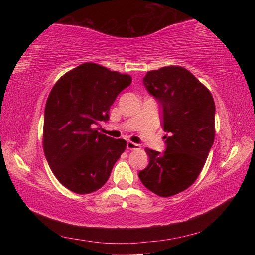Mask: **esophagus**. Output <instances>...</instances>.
Returning <instances> with one entry per match:
<instances>
[{"label":"esophagus","mask_w":255,"mask_h":255,"mask_svg":"<svg viewBox=\"0 0 255 255\" xmlns=\"http://www.w3.org/2000/svg\"><path fill=\"white\" fill-rule=\"evenodd\" d=\"M127 148L133 150V149H139L140 148V145L139 144H136V143H132V141H127Z\"/></svg>","instance_id":"obj_1"}]
</instances>
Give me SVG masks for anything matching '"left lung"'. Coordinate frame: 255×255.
I'll list each match as a JSON object with an SVG mask.
<instances>
[{"mask_svg":"<svg viewBox=\"0 0 255 255\" xmlns=\"http://www.w3.org/2000/svg\"><path fill=\"white\" fill-rule=\"evenodd\" d=\"M147 92L158 103L166 135L163 153L146 148L149 163L138 176L149 191L171 197L188 189L204 167L215 139L213 96L181 66L147 72Z\"/></svg>","mask_w":255,"mask_h":255,"instance_id":"8db88e82","label":"left lung"}]
</instances>
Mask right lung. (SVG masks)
<instances>
[{"instance_id":"right-lung-1","label":"right lung","mask_w":255,"mask_h":255,"mask_svg":"<svg viewBox=\"0 0 255 255\" xmlns=\"http://www.w3.org/2000/svg\"><path fill=\"white\" fill-rule=\"evenodd\" d=\"M131 77L93 63L73 68L58 80L47 99L44 117V152L54 175L80 195L105 185L126 140L99 131L109 120L118 94Z\"/></svg>"}]
</instances>
